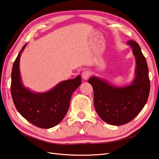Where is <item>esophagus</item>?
<instances>
[{"label":"esophagus","instance_id":"1","mask_svg":"<svg viewBox=\"0 0 159 159\" xmlns=\"http://www.w3.org/2000/svg\"><path fill=\"white\" fill-rule=\"evenodd\" d=\"M90 72L89 71H87V70L84 71L83 73H82V77L83 80H86L88 79V77H90Z\"/></svg>","mask_w":159,"mask_h":159}]
</instances>
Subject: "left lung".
<instances>
[{
  "mask_svg": "<svg viewBox=\"0 0 159 159\" xmlns=\"http://www.w3.org/2000/svg\"><path fill=\"white\" fill-rule=\"evenodd\" d=\"M135 57L134 78L130 84L118 86L106 80L92 75L88 80L94 90L96 113L104 121L113 125H122L140 113L148 100L150 80L146 60L137 42H127Z\"/></svg>",
  "mask_w": 159,
  "mask_h": 159,
  "instance_id": "left-lung-1",
  "label": "left lung"
}]
</instances>
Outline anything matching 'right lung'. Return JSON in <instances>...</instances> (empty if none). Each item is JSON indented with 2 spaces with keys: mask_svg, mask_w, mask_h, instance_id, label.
I'll use <instances>...</instances> for the list:
<instances>
[{
  "mask_svg": "<svg viewBox=\"0 0 159 159\" xmlns=\"http://www.w3.org/2000/svg\"><path fill=\"white\" fill-rule=\"evenodd\" d=\"M25 44L15 59L11 72V92L15 107L23 117L40 128L49 129L63 119L69 110L71 95L81 83V76L61 82L50 90L36 92L23 84L19 61Z\"/></svg>",
  "mask_w": 159,
  "mask_h": 159,
  "instance_id": "add662e5",
  "label": "right lung"
}]
</instances>
